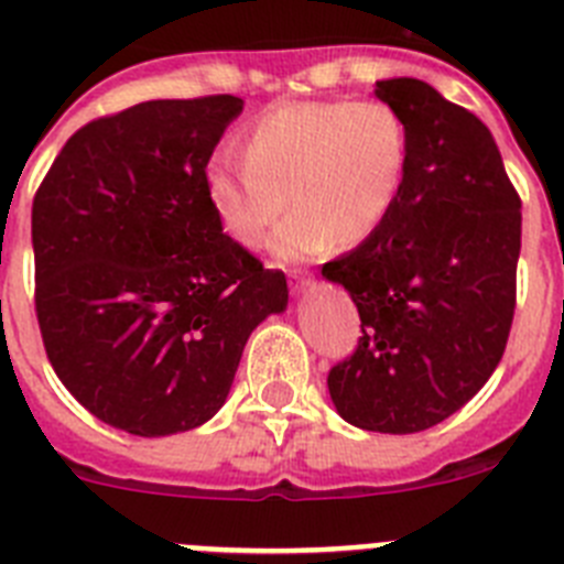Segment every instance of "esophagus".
<instances>
[{
	"label": "esophagus",
	"instance_id": "34e87169",
	"mask_svg": "<svg viewBox=\"0 0 564 564\" xmlns=\"http://www.w3.org/2000/svg\"><path fill=\"white\" fill-rule=\"evenodd\" d=\"M310 278H303L301 272H292V275H289V289H292L295 295H303V292L310 289Z\"/></svg>",
	"mask_w": 564,
	"mask_h": 564
}]
</instances>
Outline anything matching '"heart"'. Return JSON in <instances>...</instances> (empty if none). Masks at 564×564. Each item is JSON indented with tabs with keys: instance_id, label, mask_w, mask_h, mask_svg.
<instances>
[{
	"instance_id": "obj_1",
	"label": "heart",
	"mask_w": 564,
	"mask_h": 564,
	"mask_svg": "<svg viewBox=\"0 0 564 564\" xmlns=\"http://www.w3.org/2000/svg\"><path fill=\"white\" fill-rule=\"evenodd\" d=\"M409 127L383 101H286L249 124L243 155L218 150L204 166L215 221L241 247H261L283 207L269 249L297 263L337 241H366L400 198Z\"/></svg>"
}]
</instances>
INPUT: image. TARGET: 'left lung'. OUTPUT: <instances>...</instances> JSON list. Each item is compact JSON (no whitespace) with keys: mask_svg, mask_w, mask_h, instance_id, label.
Masks as SVG:
<instances>
[{"mask_svg":"<svg viewBox=\"0 0 564 564\" xmlns=\"http://www.w3.org/2000/svg\"><path fill=\"white\" fill-rule=\"evenodd\" d=\"M375 96L403 116L409 164L383 227L323 267L364 329L326 383L346 423L414 434L463 409L502 360L522 204L474 112L420 78H383Z\"/></svg>","mask_w":564,"mask_h":564,"instance_id":"left-lung-1","label":"left lung"}]
</instances>
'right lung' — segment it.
Instances as JSON below:
<instances>
[{
	"label": "right lung",
	"instance_id": "add662e5",
	"mask_svg": "<svg viewBox=\"0 0 564 564\" xmlns=\"http://www.w3.org/2000/svg\"><path fill=\"white\" fill-rule=\"evenodd\" d=\"M238 96L159 99L67 139L33 198L36 317L78 403L135 437L204 425L286 278L215 221L204 166Z\"/></svg>",
	"mask_w": 564,
	"mask_h": 564
}]
</instances>
